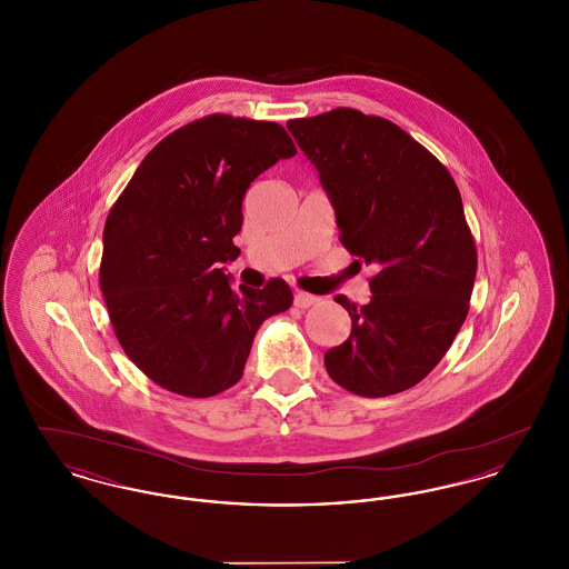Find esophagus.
Instances as JSON below:
<instances>
[{"instance_id":"esophagus-1","label":"esophagus","mask_w":569,"mask_h":569,"mask_svg":"<svg viewBox=\"0 0 569 569\" xmlns=\"http://www.w3.org/2000/svg\"><path fill=\"white\" fill-rule=\"evenodd\" d=\"M320 298L313 297V295H307V292H297L295 295V305L298 309H309L311 305H316Z\"/></svg>"}]
</instances>
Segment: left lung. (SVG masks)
Wrapping results in <instances>:
<instances>
[{
	"instance_id": "8db88e82",
	"label": "left lung",
	"mask_w": 569,
	"mask_h": 569,
	"mask_svg": "<svg viewBox=\"0 0 569 569\" xmlns=\"http://www.w3.org/2000/svg\"><path fill=\"white\" fill-rule=\"evenodd\" d=\"M335 207L339 241L373 264L371 300L335 297L352 335L325 353L358 397H390L427 378L469 311L478 251L448 168L397 123L356 109L290 119Z\"/></svg>"
}]
</instances>
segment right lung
I'll use <instances>...</instances> for the list:
<instances>
[{"label": "right lung", "instance_id": "obj_1", "mask_svg": "<svg viewBox=\"0 0 569 569\" xmlns=\"http://www.w3.org/2000/svg\"><path fill=\"white\" fill-rule=\"evenodd\" d=\"M297 156L272 121L213 112L162 138L136 168L104 223L100 290L123 352L158 386L207 399L243 378L256 330L290 309L274 277L234 290L244 191Z\"/></svg>", "mask_w": 569, "mask_h": 569}]
</instances>
